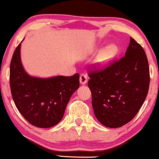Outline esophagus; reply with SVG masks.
Returning <instances> with one entry per match:
<instances>
[{"label": "esophagus", "mask_w": 159, "mask_h": 159, "mask_svg": "<svg viewBox=\"0 0 159 159\" xmlns=\"http://www.w3.org/2000/svg\"><path fill=\"white\" fill-rule=\"evenodd\" d=\"M87 81V76L85 74H81V75H80V83L84 85V84H86Z\"/></svg>", "instance_id": "34e87169"}]
</instances>
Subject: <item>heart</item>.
<instances>
[{"label": "heart", "instance_id": "heart-1", "mask_svg": "<svg viewBox=\"0 0 159 159\" xmlns=\"http://www.w3.org/2000/svg\"><path fill=\"white\" fill-rule=\"evenodd\" d=\"M116 52H117V48L115 45H108L99 52L95 60V63L98 66H102L114 57Z\"/></svg>", "mask_w": 159, "mask_h": 159}]
</instances>
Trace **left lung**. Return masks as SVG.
Returning a JSON list of instances; mask_svg holds the SVG:
<instances>
[{"instance_id":"left-lung-1","label":"left lung","mask_w":159,"mask_h":159,"mask_svg":"<svg viewBox=\"0 0 159 159\" xmlns=\"http://www.w3.org/2000/svg\"><path fill=\"white\" fill-rule=\"evenodd\" d=\"M89 77L96 117L106 127H121L135 116L147 98L148 60L141 45L130 37L123 57L101 70L90 71Z\"/></svg>"}]
</instances>
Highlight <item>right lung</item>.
<instances>
[{"instance_id": "obj_1", "label": "right lung", "mask_w": 159, "mask_h": 159, "mask_svg": "<svg viewBox=\"0 0 159 159\" xmlns=\"http://www.w3.org/2000/svg\"><path fill=\"white\" fill-rule=\"evenodd\" d=\"M21 43L16 48L10 63L12 98L21 114L31 125L52 127L61 122L71 96L79 87V74L48 78L30 76L21 63Z\"/></svg>"}]
</instances>
